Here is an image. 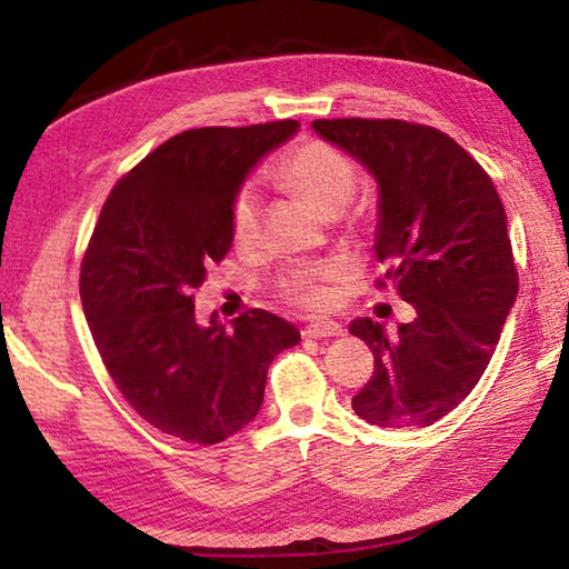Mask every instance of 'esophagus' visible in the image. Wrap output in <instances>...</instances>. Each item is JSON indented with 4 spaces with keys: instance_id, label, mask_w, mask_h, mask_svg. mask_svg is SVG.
I'll return each mask as SVG.
<instances>
[{
    "instance_id": "obj_1",
    "label": "esophagus",
    "mask_w": 569,
    "mask_h": 569,
    "mask_svg": "<svg viewBox=\"0 0 569 569\" xmlns=\"http://www.w3.org/2000/svg\"><path fill=\"white\" fill-rule=\"evenodd\" d=\"M341 333L343 329L336 321H316L303 329L306 339H329V336H341Z\"/></svg>"
}]
</instances>
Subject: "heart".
<instances>
[{
    "label": "heart",
    "instance_id": "obj_1",
    "mask_svg": "<svg viewBox=\"0 0 569 569\" xmlns=\"http://www.w3.org/2000/svg\"><path fill=\"white\" fill-rule=\"evenodd\" d=\"M278 176L301 192L308 203L323 216L341 213L351 203L356 186H359V176H356L351 160L341 156L339 150L323 146V142H306V146L288 152L278 166ZM261 190L253 182H248L236 192L233 203H230V233H233L236 243L256 240L258 230H261ZM341 268L333 263H308L293 268L291 273L281 278V293L293 303L321 308L331 298L326 283L341 278Z\"/></svg>",
    "mask_w": 569,
    "mask_h": 569
}]
</instances>
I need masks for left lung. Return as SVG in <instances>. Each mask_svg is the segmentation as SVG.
I'll list each match as a JSON object with an SVG mask.
<instances>
[{
	"label": "left lung",
	"mask_w": 569,
	"mask_h": 569,
	"mask_svg": "<svg viewBox=\"0 0 569 569\" xmlns=\"http://www.w3.org/2000/svg\"><path fill=\"white\" fill-rule=\"evenodd\" d=\"M311 128L377 180L373 250L413 306L397 333L369 316L351 321L373 351L353 411L383 429L431 427L477 387L517 301L502 200L479 162L435 128L363 118Z\"/></svg>",
	"instance_id": "1"
}]
</instances>
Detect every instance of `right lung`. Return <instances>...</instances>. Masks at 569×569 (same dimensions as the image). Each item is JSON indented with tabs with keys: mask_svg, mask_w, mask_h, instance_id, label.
Here are the masks:
<instances>
[{
	"mask_svg": "<svg viewBox=\"0 0 569 569\" xmlns=\"http://www.w3.org/2000/svg\"><path fill=\"white\" fill-rule=\"evenodd\" d=\"M296 120L186 130L138 162L104 200L82 261L94 346L130 407L170 437L216 445L261 411L268 366L301 341L250 311L198 323L190 291L230 246V203Z\"/></svg>",
	"mask_w": 569,
	"mask_h": 569,
	"instance_id": "add662e5",
	"label": "right lung"
}]
</instances>
